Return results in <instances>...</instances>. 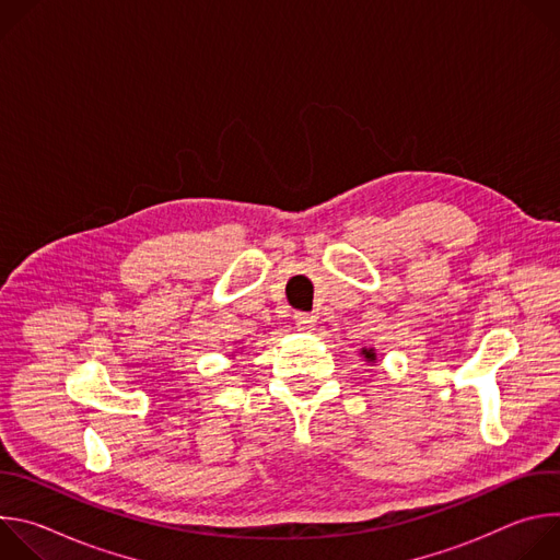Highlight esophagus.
<instances>
[{"label":"esophagus","mask_w":560,"mask_h":560,"mask_svg":"<svg viewBox=\"0 0 560 560\" xmlns=\"http://www.w3.org/2000/svg\"><path fill=\"white\" fill-rule=\"evenodd\" d=\"M294 324H296L299 330L310 332V330L316 326V316L310 314V312H296V314H294Z\"/></svg>","instance_id":"34e87169"}]
</instances>
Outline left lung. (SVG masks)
Instances as JSON below:
<instances>
[{
    "label": "left lung",
    "instance_id": "left-lung-1",
    "mask_svg": "<svg viewBox=\"0 0 560 560\" xmlns=\"http://www.w3.org/2000/svg\"><path fill=\"white\" fill-rule=\"evenodd\" d=\"M361 354H363V359H365V361H370V363H374V361H376V352H374V348H363V350H361Z\"/></svg>",
    "mask_w": 560,
    "mask_h": 560
}]
</instances>
